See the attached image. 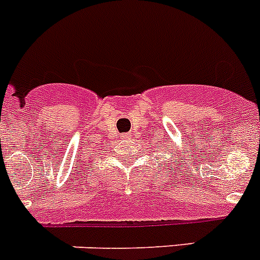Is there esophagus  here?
I'll return each mask as SVG.
<instances>
[{
	"label": "esophagus",
	"instance_id": "1",
	"mask_svg": "<svg viewBox=\"0 0 260 260\" xmlns=\"http://www.w3.org/2000/svg\"><path fill=\"white\" fill-rule=\"evenodd\" d=\"M123 138H126V135H125V137H123Z\"/></svg>",
	"mask_w": 260,
	"mask_h": 260
}]
</instances>
